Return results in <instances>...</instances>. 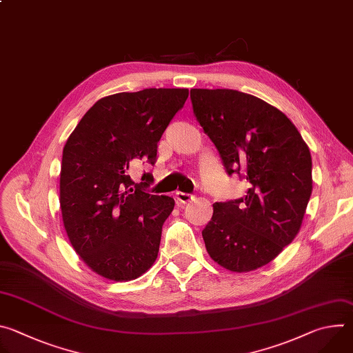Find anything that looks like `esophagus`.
<instances>
[{
  "label": "esophagus",
  "instance_id": "34e87169",
  "mask_svg": "<svg viewBox=\"0 0 353 353\" xmlns=\"http://www.w3.org/2000/svg\"><path fill=\"white\" fill-rule=\"evenodd\" d=\"M176 198H177V201L179 203H181V204H187V203H190V201H192V195L191 194H188V192H181V191H177L176 192Z\"/></svg>",
  "mask_w": 353,
  "mask_h": 353
}]
</instances>
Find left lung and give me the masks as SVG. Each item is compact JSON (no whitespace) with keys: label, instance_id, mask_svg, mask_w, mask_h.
<instances>
[{"label":"left lung","instance_id":"obj_1","mask_svg":"<svg viewBox=\"0 0 353 353\" xmlns=\"http://www.w3.org/2000/svg\"><path fill=\"white\" fill-rule=\"evenodd\" d=\"M196 121L247 195L214 204L203 237L211 259L233 272L271 263L300 230L313 190L312 155L294 124L264 100L233 89H191Z\"/></svg>","mask_w":353,"mask_h":353}]
</instances>
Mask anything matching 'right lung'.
Here are the masks:
<instances>
[{
  "instance_id": "add662e5",
  "label": "right lung",
  "mask_w": 353,
  "mask_h": 353,
  "mask_svg": "<svg viewBox=\"0 0 353 353\" xmlns=\"http://www.w3.org/2000/svg\"><path fill=\"white\" fill-rule=\"evenodd\" d=\"M188 89L149 88L102 97L63 149L60 205L81 260L110 281H132L158 259L162 226L174 199L145 191L128 169L155 163L158 142L184 106ZM146 174H143L145 177Z\"/></svg>"
}]
</instances>
